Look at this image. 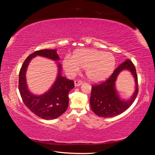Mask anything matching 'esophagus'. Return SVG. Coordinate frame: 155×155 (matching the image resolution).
Returning <instances> with one entry per match:
<instances>
[{"label": "esophagus", "instance_id": "1", "mask_svg": "<svg viewBox=\"0 0 155 155\" xmlns=\"http://www.w3.org/2000/svg\"><path fill=\"white\" fill-rule=\"evenodd\" d=\"M82 84H83V81H80V80H76L74 81L75 87H79V86H80L81 85H82Z\"/></svg>", "mask_w": 155, "mask_h": 155}]
</instances>
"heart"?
Here are the masks:
<instances>
[{
	"instance_id": "heart-1",
	"label": "heart",
	"mask_w": 155,
	"mask_h": 155,
	"mask_svg": "<svg viewBox=\"0 0 155 155\" xmlns=\"http://www.w3.org/2000/svg\"><path fill=\"white\" fill-rule=\"evenodd\" d=\"M115 67L113 54L94 48L78 50L72 57L67 56L63 61V67L68 76H75L84 68L87 78L94 82L105 80L113 73Z\"/></svg>"
}]
</instances>
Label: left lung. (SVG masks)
<instances>
[{"label": "left lung", "mask_w": 155, "mask_h": 155, "mask_svg": "<svg viewBox=\"0 0 155 155\" xmlns=\"http://www.w3.org/2000/svg\"><path fill=\"white\" fill-rule=\"evenodd\" d=\"M124 69L130 71L134 77L136 87L134 95L129 101L120 99L115 87L119 74ZM138 92V76L133 63L127 59L117 67L109 79L98 85H92L90 104L92 111L104 118L114 117L122 113L133 104Z\"/></svg>", "instance_id": "obj_1"}]
</instances>
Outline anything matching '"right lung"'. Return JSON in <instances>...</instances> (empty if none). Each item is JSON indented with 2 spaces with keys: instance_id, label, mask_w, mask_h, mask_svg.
<instances>
[{
  "instance_id": "right-lung-1",
  "label": "right lung",
  "mask_w": 155,
  "mask_h": 155,
  "mask_svg": "<svg viewBox=\"0 0 155 155\" xmlns=\"http://www.w3.org/2000/svg\"><path fill=\"white\" fill-rule=\"evenodd\" d=\"M37 55L58 61L59 57L57 50L35 51L23 63L18 75V89L23 102L36 116L45 120H54L61 116L68 106V94L74 87V82L61 76V65L58 62V74L56 80L49 90L40 96L33 94L27 87L26 72L32 58Z\"/></svg>"
}]
</instances>
